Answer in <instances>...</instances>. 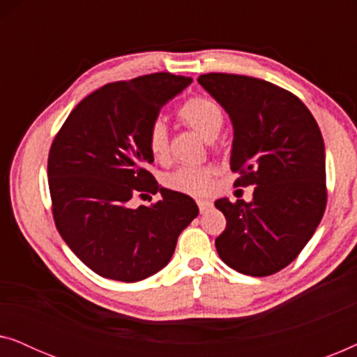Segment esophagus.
<instances>
[{"mask_svg": "<svg viewBox=\"0 0 357 357\" xmlns=\"http://www.w3.org/2000/svg\"><path fill=\"white\" fill-rule=\"evenodd\" d=\"M197 204H198V208H199V213L208 211V209L213 206V203L209 202V199H198Z\"/></svg>", "mask_w": 357, "mask_h": 357, "instance_id": "esophagus-1", "label": "esophagus"}]
</instances>
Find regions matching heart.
Instances as JSON below:
<instances>
[{"label":"heart","instance_id":"b5f03b06","mask_svg":"<svg viewBox=\"0 0 357 357\" xmlns=\"http://www.w3.org/2000/svg\"><path fill=\"white\" fill-rule=\"evenodd\" d=\"M178 119L206 141L216 138L224 123L222 109L216 102L206 99V97H192L183 102L178 109ZM146 141H148V149L154 159L162 160L167 155L169 133L164 120L158 119L149 125ZM164 183L165 187L175 190V192L192 195V197H204L211 192L213 170L208 167L183 165V167L175 169L174 172L165 175Z\"/></svg>","mask_w":357,"mask_h":357}]
</instances>
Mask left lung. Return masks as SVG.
<instances>
[{
    "label": "left lung",
    "mask_w": 357,
    "mask_h": 357,
    "mask_svg": "<svg viewBox=\"0 0 357 357\" xmlns=\"http://www.w3.org/2000/svg\"><path fill=\"white\" fill-rule=\"evenodd\" d=\"M198 82L232 121L231 169L241 174L234 185H255L250 203H214L227 221L216 250L243 275H275L296 260L325 213L320 128L299 97L268 81L208 73Z\"/></svg>",
    "instance_id": "obj_1"
}]
</instances>
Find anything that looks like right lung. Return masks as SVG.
Wrapping results in <instances>:
<instances>
[{"mask_svg": "<svg viewBox=\"0 0 357 357\" xmlns=\"http://www.w3.org/2000/svg\"><path fill=\"white\" fill-rule=\"evenodd\" d=\"M192 81L154 73L102 86L75 107L53 139V219L68 247L102 278L135 282L162 270L180 232L198 216L188 195L155 182L146 141L160 107ZM148 192L163 199L151 207L130 204Z\"/></svg>", "mask_w": 357, "mask_h": 357, "instance_id": "add662e5", "label": "right lung"}]
</instances>
